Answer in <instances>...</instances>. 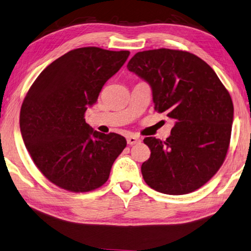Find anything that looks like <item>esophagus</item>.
<instances>
[{"instance_id":"34e87169","label":"esophagus","mask_w":251,"mask_h":251,"mask_svg":"<svg viewBox=\"0 0 251 251\" xmlns=\"http://www.w3.org/2000/svg\"><path fill=\"white\" fill-rule=\"evenodd\" d=\"M140 141H141V140H140L137 136H129L128 138H127V144H128L129 146L136 145V144H139Z\"/></svg>"}]
</instances>
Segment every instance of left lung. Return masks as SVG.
Segmentation results:
<instances>
[{"label":"left lung","mask_w":251,"mask_h":251,"mask_svg":"<svg viewBox=\"0 0 251 251\" xmlns=\"http://www.w3.org/2000/svg\"><path fill=\"white\" fill-rule=\"evenodd\" d=\"M127 68L150 85L154 110L175 122L165 141L144 139L151 155L141 165L142 177L159 193H193L213 177L226 156L232 98L212 68L186 51L138 52Z\"/></svg>","instance_id":"8db88e82"}]
</instances>
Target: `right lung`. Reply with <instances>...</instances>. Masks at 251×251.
<instances>
[{"instance_id": "obj_1", "label": "right lung", "mask_w": 251, "mask_h": 251, "mask_svg": "<svg viewBox=\"0 0 251 251\" xmlns=\"http://www.w3.org/2000/svg\"><path fill=\"white\" fill-rule=\"evenodd\" d=\"M128 56L129 51L75 49L44 68L28 90L19 116L23 140L39 171L57 187L87 193L109 179L126 139L93 130L83 117Z\"/></svg>"}]
</instances>
